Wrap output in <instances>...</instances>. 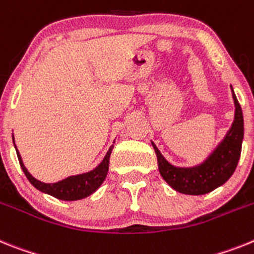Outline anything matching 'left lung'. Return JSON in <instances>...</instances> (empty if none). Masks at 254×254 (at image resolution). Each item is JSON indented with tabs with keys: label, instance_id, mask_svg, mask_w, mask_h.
<instances>
[{
	"label": "left lung",
	"instance_id": "1",
	"mask_svg": "<svg viewBox=\"0 0 254 254\" xmlns=\"http://www.w3.org/2000/svg\"><path fill=\"white\" fill-rule=\"evenodd\" d=\"M233 98L235 103V119L231 129L229 130L221 144L199 166L187 167V169L173 166L165 160L157 147L152 143L154 152L157 154L158 170L161 176L176 191L190 194V195L209 193L224 184L235 171L242 152L244 121L242 107L234 92Z\"/></svg>",
	"mask_w": 254,
	"mask_h": 254
}]
</instances>
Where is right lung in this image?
Wrapping results in <instances>:
<instances>
[{
	"label": "right lung",
	"mask_w": 254,
	"mask_h": 254,
	"mask_svg": "<svg viewBox=\"0 0 254 254\" xmlns=\"http://www.w3.org/2000/svg\"><path fill=\"white\" fill-rule=\"evenodd\" d=\"M12 139H14V135H12ZM112 148H114V145L109 149V152H107L106 157L103 158V161L100 164V166L96 167L93 171H90V173L87 174H81V175L70 176L67 179H64L59 183H54V184H46V183H42L39 182V180L34 179V178L28 173V170L25 169V166H24L23 161H21L20 157V153H19V152H16V153L17 158H19V164H20L24 174H25V176L28 178V180H29L38 190L51 194V195H54L57 199L76 200L88 197L89 194L96 191L97 188H98V187L103 183V180L106 179V175H107V171H109L110 156H111Z\"/></svg>",
	"instance_id": "right-lung-1"
}]
</instances>
